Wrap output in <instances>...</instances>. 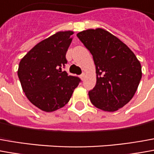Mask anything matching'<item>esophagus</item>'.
Here are the masks:
<instances>
[{
    "instance_id": "obj_1",
    "label": "esophagus",
    "mask_w": 154,
    "mask_h": 154,
    "mask_svg": "<svg viewBox=\"0 0 154 154\" xmlns=\"http://www.w3.org/2000/svg\"><path fill=\"white\" fill-rule=\"evenodd\" d=\"M85 73H83V74H81V75H80V79H82V80L85 79Z\"/></svg>"
}]
</instances>
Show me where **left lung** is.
Returning a JSON list of instances; mask_svg holds the SVG:
<instances>
[{
  "label": "left lung",
  "instance_id": "8db88e82",
  "mask_svg": "<svg viewBox=\"0 0 154 154\" xmlns=\"http://www.w3.org/2000/svg\"><path fill=\"white\" fill-rule=\"evenodd\" d=\"M77 37L93 56L96 84L89 91L91 103L105 111L128 104L142 78L141 63L126 44L102 28L82 31Z\"/></svg>",
  "mask_w": 154,
  "mask_h": 154
}]
</instances>
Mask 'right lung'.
Listing matches in <instances>:
<instances>
[{"label":"right lung","mask_w":154,"mask_h":154,"mask_svg":"<svg viewBox=\"0 0 154 154\" xmlns=\"http://www.w3.org/2000/svg\"><path fill=\"white\" fill-rule=\"evenodd\" d=\"M72 31L58 32L35 45L20 61L17 75L23 92L40 110L52 112L70 100L80 79L63 71Z\"/></svg>","instance_id":"add662e5"}]
</instances>
